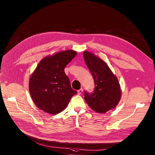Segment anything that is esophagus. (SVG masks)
Here are the masks:
<instances>
[{"instance_id": "1", "label": "esophagus", "mask_w": 155, "mask_h": 155, "mask_svg": "<svg viewBox=\"0 0 155 155\" xmlns=\"http://www.w3.org/2000/svg\"><path fill=\"white\" fill-rule=\"evenodd\" d=\"M83 89L81 88L78 91V94H82V93H83Z\"/></svg>"}]
</instances>
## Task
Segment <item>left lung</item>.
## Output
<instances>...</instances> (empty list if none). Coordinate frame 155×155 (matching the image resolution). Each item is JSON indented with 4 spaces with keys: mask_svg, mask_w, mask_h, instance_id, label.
Masks as SVG:
<instances>
[{
    "mask_svg": "<svg viewBox=\"0 0 155 155\" xmlns=\"http://www.w3.org/2000/svg\"><path fill=\"white\" fill-rule=\"evenodd\" d=\"M83 55L94 83L92 93L84 91V99L94 111L106 113L114 108L120 100L121 91L118 80L103 60L87 51Z\"/></svg>",
    "mask_w": 155,
    "mask_h": 155,
    "instance_id": "left-lung-1",
    "label": "left lung"
}]
</instances>
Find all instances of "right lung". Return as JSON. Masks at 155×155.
I'll return each instance as SVG.
<instances>
[{
	"label": "right lung",
	"mask_w": 155,
	"mask_h": 155,
	"mask_svg": "<svg viewBox=\"0 0 155 155\" xmlns=\"http://www.w3.org/2000/svg\"><path fill=\"white\" fill-rule=\"evenodd\" d=\"M76 54L68 50L45 58L31 76L29 89L31 97L42 111L56 114L64 110L71 97L77 94L64 72Z\"/></svg>",
	"instance_id": "1"
}]
</instances>
